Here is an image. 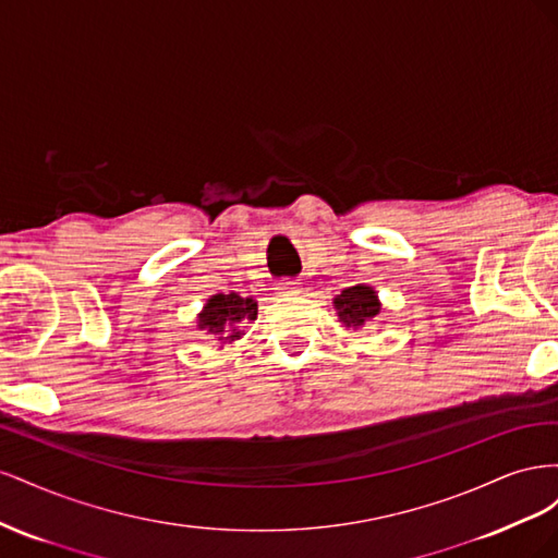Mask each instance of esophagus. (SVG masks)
Segmentation results:
<instances>
[{
  "mask_svg": "<svg viewBox=\"0 0 558 558\" xmlns=\"http://www.w3.org/2000/svg\"><path fill=\"white\" fill-rule=\"evenodd\" d=\"M277 291H279L281 295H298L302 289H300V283H298V281L283 279V281H279V283H277Z\"/></svg>",
  "mask_w": 558,
  "mask_h": 558,
  "instance_id": "esophagus-1",
  "label": "esophagus"
}]
</instances>
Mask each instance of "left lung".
<instances>
[{"label": "left lung", "instance_id": "obj_1", "mask_svg": "<svg viewBox=\"0 0 558 558\" xmlns=\"http://www.w3.org/2000/svg\"><path fill=\"white\" fill-rule=\"evenodd\" d=\"M332 305L337 310V316H340V320L347 328L367 326L369 320H373L381 312V302H379L375 289L365 283H356V286H351V289H344L332 300Z\"/></svg>", "mask_w": 558, "mask_h": 558}]
</instances>
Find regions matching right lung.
Returning <instances> with one entry per match:
<instances>
[{
    "label": "right lung",
    "instance_id": "obj_1",
    "mask_svg": "<svg viewBox=\"0 0 558 558\" xmlns=\"http://www.w3.org/2000/svg\"><path fill=\"white\" fill-rule=\"evenodd\" d=\"M258 316V302L253 298H242L238 293L230 295H211L207 300L205 310L197 314V328L207 335L216 337L218 342L232 344L242 337V324L246 320H256Z\"/></svg>",
    "mask_w": 558,
    "mask_h": 558
}]
</instances>
